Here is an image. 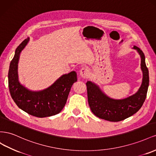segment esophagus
<instances>
[{"label": "esophagus", "instance_id": "obj_1", "mask_svg": "<svg viewBox=\"0 0 156 156\" xmlns=\"http://www.w3.org/2000/svg\"><path fill=\"white\" fill-rule=\"evenodd\" d=\"M80 74L81 76L83 78L87 77L88 76L90 75V70L87 68L83 67L80 70Z\"/></svg>", "mask_w": 156, "mask_h": 156}]
</instances>
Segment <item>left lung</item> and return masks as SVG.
Masks as SVG:
<instances>
[{"instance_id":"8db88e82","label":"left lung","mask_w":156,"mask_h":156,"mask_svg":"<svg viewBox=\"0 0 156 156\" xmlns=\"http://www.w3.org/2000/svg\"><path fill=\"white\" fill-rule=\"evenodd\" d=\"M141 58L142 82L138 91L123 99H113L106 95L97 85L91 81L86 83L87 99L91 112L99 118L110 122H119L135 114L142 107L146 99L149 86L148 69L145 56L139 48L134 46Z\"/></svg>"}]
</instances>
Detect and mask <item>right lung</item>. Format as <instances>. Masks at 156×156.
Masks as SVG:
<instances>
[{"mask_svg":"<svg viewBox=\"0 0 156 156\" xmlns=\"http://www.w3.org/2000/svg\"><path fill=\"white\" fill-rule=\"evenodd\" d=\"M29 38L24 40L16 48L8 71V87L12 99L20 108L38 118L59 114L66 103L73 84L77 81L75 71L63 74L51 86L40 91H30L20 83L17 65L20 55L27 44Z\"/></svg>","mask_w":156,"mask_h":156,"instance_id":"obj_1","label":"right lung"}]
</instances>
